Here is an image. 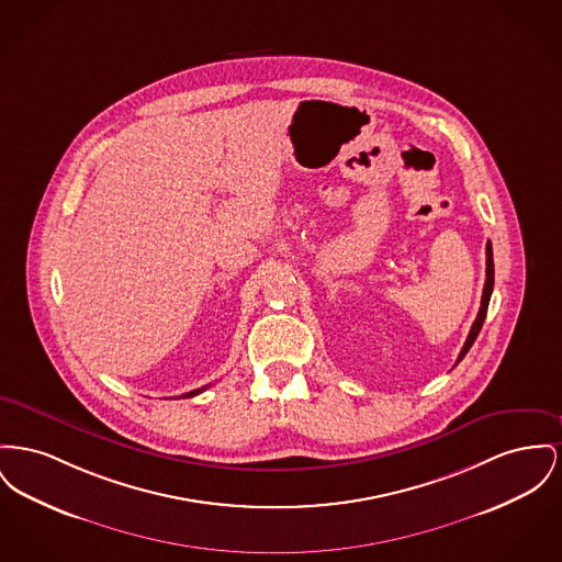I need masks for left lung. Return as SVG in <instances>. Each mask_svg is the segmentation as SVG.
<instances>
[{"instance_id":"1","label":"left lung","mask_w":562,"mask_h":562,"mask_svg":"<svg viewBox=\"0 0 562 562\" xmlns=\"http://www.w3.org/2000/svg\"><path fill=\"white\" fill-rule=\"evenodd\" d=\"M493 286H495V261H493V244L488 241L486 244V282H484V293H482V305H480V312H477V318H475L473 327H471L469 335H467V341L462 346L457 363H461L462 359H464V355L469 352V348L473 346L477 333H480L482 325H484V318H486V312H488V303H491V295H493Z\"/></svg>"}]
</instances>
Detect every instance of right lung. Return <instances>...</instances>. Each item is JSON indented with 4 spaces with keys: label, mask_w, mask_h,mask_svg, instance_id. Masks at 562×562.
<instances>
[{
    "label": "right lung",
    "mask_w": 562,
    "mask_h": 562,
    "mask_svg": "<svg viewBox=\"0 0 562 562\" xmlns=\"http://www.w3.org/2000/svg\"><path fill=\"white\" fill-rule=\"evenodd\" d=\"M205 389H207V386H203V389H198V391H191V393H187V395H182V396H195V395H199V393H203V391H205Z\"/></svg>",
    "instance_id": "1"
}]
</instances>
